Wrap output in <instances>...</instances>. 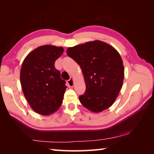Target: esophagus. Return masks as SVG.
Wrapping results in <instances>:
<instances>
[{
	"label": "esophagus",
	"mask_w": 154,
	"mask_h": 154,
	"mask_svg": "<svg viewBox=\"0 0 154 154\" xmlns=\"http://www.w3.org/2000/svg\"><path fill=\"white\" fill-rule=\"evenodd\" d=\"M67 84L69 87H72L74 85V82H73V78L71 77L69 80L67 81Z\"/></svg>",
	"instance_id": "1"
}]
</instances>
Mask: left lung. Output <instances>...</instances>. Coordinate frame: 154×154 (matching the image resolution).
<instances>
[{
  "mask_svg": "<svg viewBox=\"0 0 154 154\" xmlns=\"http://www.w3.org/2000/svg\"><path fill=\"white\" fill-rule=\"evenodd\" d=\"M66 54L79 65L84 77L86 90L79 97L82 105L95 113L110 107L120 92L124 77L118 51L96 40L69 48Z\"/></svg>",
  "mask_w": 154,
  "mask_h": 154,
  "instance_id": "8db88e82",
  "label": "left lung"
}]
</instances>
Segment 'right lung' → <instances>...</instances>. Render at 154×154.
Instances as JSON below:
<instances>
[{
  "label": "right lung",
  "instance_id": "obj_1",
  "mask_svg": "<svg viewBox=\"0 0 154 154\" xmlns=\"http://www.w3.org/2000/svg\"><path fill=\"white\" fill-rule=\"evenodd\" d=\"M64 51L62 47L43 45L26 57L20 71V82L26 99L34 111L43 116L61 106L67 88L55 61Z\"/></svg>",
  "mask_w": 154,
  "mask_h": 154
}]
</instances>
